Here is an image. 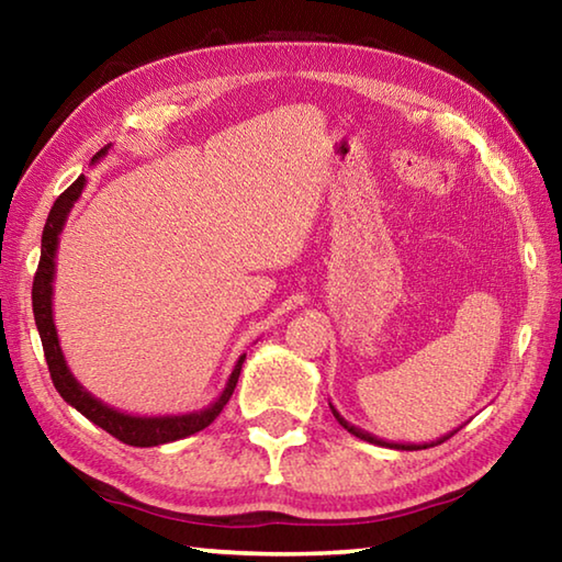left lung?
Masks as SVG:
<instances>
[{"label":"left lung","instance_id":"1","mask_svg":"<svg viewBox=\"0 0 562 562\" xmlns=\"http://www.w3.org/2000/svg\"><path fill=\"white\" fill-rule=\"evenodd\" d=\"M329 407H331L334 417H336V420H339V425L344 427V430H349L351 435L359 437V440H366V442H371V445H381V447H391V450H427V447H435V445H440V442H445V440H450V437L457 432V430H452L450 435H442V437H437V440H432V442H420V445H415V442H387V440H381V437H375V435H371V432L361 430V427L351 425L349 420H344V417L339 415V411H336V407H334L331 403H329Z\"/></svg>","mask_w":562,"mask_h":562}]
</instances>
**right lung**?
Returning <instances> with one entry per match:
<instances>
[{
	"label": "right lung",
	"instance_id": "1",
	"mask_svg": "<svg viewBox=\"0 0 562 562\" xmlns=\"http://www.w3.org/2000/svg\"><path fill=\"white\" fill-rule=\"evenodd\" d=\"M108 147H103L93 157V165H98L100 159L108 155ZM86 189V177L80 175L70 187L60 193L56 199L54 206H50V213L46 218L44 226V236H41V260H38V270L34 274V288H32V304H34V319H36V329L41 336V344H44V356L50 371V381H54L56 391L60 397L76 407L80 415H86L90 423L103 427L105 432L112 437H117L120 442L132 445V447H157V445H167L181 440V437H189L193 432H201L203 427H209L213 420H216L218 413L226 407L231 401L233 391H236L238 375L243 369V361H246V353L240 356L233 366V371L228 375V383L223 387L221 395L213 401L209 407L203 411H193V413H181V415H130L122 413L117 407H112L108 403L100 401L90 391H86L83 385L78 383V379L70 373L66 356L60 351V341H58V331L54 324V278H56V250H58V240H60V231L66 226V218L74 203L78 201L80 193Z\"/></svg>",
	"mask_w": 562,
	"mask_h": 562
}]
</instances>
